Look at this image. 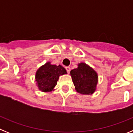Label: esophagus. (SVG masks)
<instances>
[{
    "mask_svg": "<svg viewBox=\"0 0 133 133\" xmlns=\"http://www.w3.org/2000/svg\"><path fill=\"white\" fill-rule=\"evenodd\" d=\"M66 71H67V72H70V66H66Z\"/></svg>",
    "mask_w": 133,
    "mask_h": 133,
    "instance_id": "34e87169",
    "label": "esophagus"
}]
</instances>
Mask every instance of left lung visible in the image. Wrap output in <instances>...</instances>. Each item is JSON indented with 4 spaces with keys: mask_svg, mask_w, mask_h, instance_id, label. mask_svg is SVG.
<instances>
[{
    "mask_svg": "<svg viewBox=\"0 0 133 133\" xmlns=\"http://www.w3.org/2000/svg\"><path fill=\"white\" fill-rule=\"evenodd\" d=\"M70 76L75 90L82 95H92L95 92L98 83V75L93 69L84 63L70 71Z\"/></svg>",
    "mask_w": 133,
    "mask_h": 133,
    "instance_id": "obj_1",
    "label": "left lung"
}]
</instances>
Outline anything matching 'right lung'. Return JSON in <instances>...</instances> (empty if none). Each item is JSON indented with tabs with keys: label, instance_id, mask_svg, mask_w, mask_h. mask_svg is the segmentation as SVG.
I'll list each match as a JSON object with an SVG mask.
<instances>
[{
	"label": "right lung",
	"instance_id": "add662e5",
	"mask_svg": "<svg viewBox=\"0 0 133 133\" xmlns=\"http://www.w3.org/2000/svg\"><path fill=\"white\" fill-rule=\"evenodd\" d=\"M66 70L61 65L51 64L50 62L41 66L35 75L36 84L43 92H50L54 90L61 75L66 74Z\"/></svg>",
	"mask_w": 133,
	"mask_h": 133
}]
</instances>
